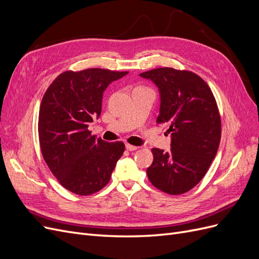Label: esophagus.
Here are the masks:
<instances>
[{
  "label": "esophagus",
  "mask_w": 259,
  "mask_h": 259,
  "mask_svg": "<svg viewBox=\"0 0 259 259\" xmlns=\"http://www.w3.org/2000/svg\"><path fill=\"white\" fill-rule=\"evenodd\" d=\"M125 148H126V150H128V151H134V150H137V149H138L137 146H133V145H130V144L125 145Z\"/></svg>",
  "instance_id": "34e87169"
}]
</instances>
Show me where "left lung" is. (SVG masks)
<instances>
[{
    "mask_svg": "<svg viewBox=\"0 0 259 259\" xmlns=\"http://www.w3.org/2000/svg\"><path fill=\"white\" fill-rule=\"evenodd\" d=\"M160 94L156 122L169 126L170 150L153 148L147 168L150 183L168 194L191 190L205 176L221 143L222 124L216 100L199 75L186 70L158 68L139 74Z\"/></svg>",
    "mask_w": 259,
    "mask_h": 259,
    "instance_id": "8db88e82",
    "label": "left lung"
}]
</instances>
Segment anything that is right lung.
I'll list each match as a JSON object with an SVG mask.
<instances>
[{"mask_svg":"<svg viewBox=\"0 0 259 259\" xmlns=\"http://www.w3.org/2000/svg\"><path fill=\"white\" fill-rule=\"evenodd\" d=\"M128 72L106 69L66 71L45 92L38 112V139L43 158L66 189L90 195L109 183L125 146L92 135L89 124L101 113L103 95Z\"/></svg>","mask_w":259,"mask_h":259,"instance_id":"right-lung-1","label":"right lung"}]
</instances>
